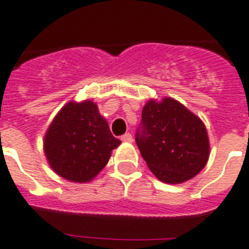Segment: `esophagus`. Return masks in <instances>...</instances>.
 Listing matches in <instances>:
<instances>
[{
	"mask_svg": "<svg viewBox=\"0 0 249 249\" xmlns=\"http://www.w3.org/2000/svg\"><path fill=\"white\" fill-rule=\"evenodd\" d=\"M122 140H123V142H133V135H131L130 133H126V134H124V135H123V137H122Z\"/></svg>",
	"mask_w": 249,
	"mask_h": 249,
	"instance_id": "esophagus-1",
	"label": "esophagus"
}]
</instances>
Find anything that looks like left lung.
Returning <instances> with one entry per match:
<instances>
[{
    "mask_svg": "<svg viewBox=\"0 0 249 249\" xmlns=\"http://www.w3.org/2000/svg\"><path fill=\"white\" fill-rule=\"evenodd\" d=\"M135 142L149 169L164 183L189 180L208 161L209 140L204 124L174 99L146 103Z\"/></svg>",
    "mask_w": 249,
    "mask_h": 249,
    "instance_id": "left-lung-1",
    "label": "left lung"
}]
</instances>
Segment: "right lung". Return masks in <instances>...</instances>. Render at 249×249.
Wrapping results in <instances>:
<instances>
[{
  "label": "right lung",
  "instance_id": "add662e5",
  "mask_svg": "<svg viewBox=\"0 0 249 249\" xmlns=\"http://www.w3.org/2000/svg\"><path fill=\"white\" fill-rule=\"evenodd\" d=\"M120 140L111 134L107 120L91 101L66 104L45 135V154L62 178L85 183L96 177L109 161Z\"/></svg>",
  "mask_w": 249,
  "mask_h": 249
}]
</instances>
